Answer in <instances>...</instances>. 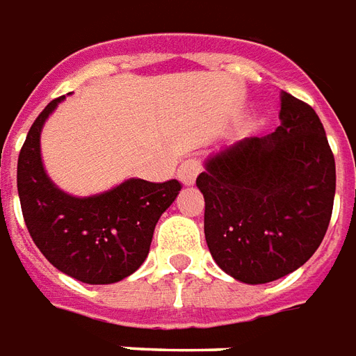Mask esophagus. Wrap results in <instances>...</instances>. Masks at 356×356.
I'll return each instance as SVG.
<instances>
[{
	"label": "esophagus",
	"instance_id": "1",
	"mask_svg": "<svg viewBox=\"0 0 356 356\" xmlns=\"http://www.w3.org/2000/svg\"><path fill=\"white\" fill-rule=\"evenodd\" d=\"M200 170H202V164H200L198 158H186L181 162L177 170V177L185 183V185H192L196 177H198Z\"/></svg>",
	"mask_w": 356,
	"mask_h": 356
}]
</instances>
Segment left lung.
I'll use <instances>...</instances> for the list:
<instances>
[{
    "label": "left lung",
    "mask_w": 356,
    "mask_h": 356,
    "mask_svg": "<svg viewBox=\"0 0 356 356\" xmlns=\"http://www.w3.org/2000/svg\"><path fill=\"white\" fill-rule=\"evenodd\" d=\"M279 118L273 134L217 152L196 179L211 257L249 285L305 264L332 217L336 162L321 118L289 92Z\"/></svg>",
    "instance_id": "left-lung-1"
}]
</instances>
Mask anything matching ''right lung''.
Returning a JSON list of instances; mask_svg holds the SVG:
<instances>
[{
  "instance_id": "add662e5",
  "label": "right lung",
  "mask_w": 356,
  "mask_h": 356,
  "mask_svg": "<svg viewBox=\"0 0 356 356\" xmlns=\"http://www.w3.org/2000/svg\"><path fill=\"white\" fill-rule=\"evenodd\" d=\"M62 99H52L35 118L18 154L24 222L44 259L60 272L88 285L117 283L145 262L158 218L177 198L181 183L130 179L90 198H73L56 188L44 173L39 136Z\"/></svg>"
}]
</instances>
